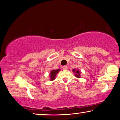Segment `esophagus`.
I'll list each match as a JSON object with an SVG mask.
<instances>
[{
  "instance_id": "esophagus-1",
  "label": "esophagus",
  "mask_w": 120,
  "mask_h": 120,
  "mask_svg": "<svg viewBox=\"0 0 120 120\" xmlns=\"http://www.w3.org/2000/svg\"><path fill=\"white\" fill-rule=\"evenodd\" d=\"M68 69V67L66 66H64L63 67V69L64 70H67Z\"/></svg>"
}]
</instances>
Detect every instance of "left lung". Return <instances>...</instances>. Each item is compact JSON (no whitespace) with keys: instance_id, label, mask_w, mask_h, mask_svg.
<instances>
[{"instance_id":"1","label":"left lung","mask_w":120,"mask_h":120,"mask_svg":"<svg viewBox=\"0 0 120 120\" xmlns=\"http://www.w3.org/2000/svg\"><path fill=\"white\" fill-rule=\"evenodd\" d=\"M72 72L75 73V76H76L77 78H80V71L78 69H72Z\"/></svg>"}]
</instances>
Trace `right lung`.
<instances>
[{
    "label": "right lung",
    "instance_id": "add662e5",
    "mask_svg": "<svg viewBox=\"0 0 120 120\" xmlns=\"http://www.w3.org/2000/svg\"><path fill=\"white\" fill-rule=\"evenodd\" d=\"M60 70L61 69H56V70H52L51 71V72L49 74L50 81H53L55 79L56 75H57L58 73L59 72Z\"/></svg>",
    "mask_w": 120,
    "mask_h": 120
}]
</instances>
